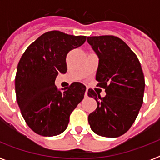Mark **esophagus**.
<instances>
[{"mask_svg":"<svg viewBox=\"0 0 160 160\" xmlns=\"http://www.w3.org/2000/svg\"><path fill=\"white\" fill-rule=\"evenodd\" d=\"M85 97H88V90H85Z\"/></svg>","mask_w":160,"mask_h":160,"instance_id":"34e87169","label":"esophagus"}]
</instances>
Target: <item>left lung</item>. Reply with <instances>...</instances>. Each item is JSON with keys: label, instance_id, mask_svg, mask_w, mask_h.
<instances>
[{"label": "left lung", "instance_id": "1", "mask_svg": "<svg viewBox=\"0 0 160 160\" xmlns=\"http://www.w3.org/2000/svg\"><path fill=\"white\" fill-rule=\"evenodd\" d=\"M87 41L99 57L97 86L106 92L101 98L88 90V96L97 102L88 121L98 135L116 138L126 133L138 116L144 99V73L136 55L119 37L90 36Z\"/></svg>", "mask_w": 160, "mask_h": 160}]
</instances>
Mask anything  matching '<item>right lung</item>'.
I'll use <instances>...</instances> for the list:
<instances>
[{
    "mask_svg": "<svg viewBox=\"0 0 160 160\" xmlns=\"http://www.w3.org/2000/svg\"><path fill=\"white\" fill-rule=\"evenodd\" d=\"M85 41L86 36L48 31L21 56L15 79L16 101L26 123L36 134L55 136L65 131L70 114L84 99L83 84L74 82L60 91L55 80L59 73L67 71L69 51Z\"/></svg>",
    "mask_w": 160,
    "mask_h": 160,
    "instance_id": "right-lung-1",
    "label": "right lung"
}]
</instances>
